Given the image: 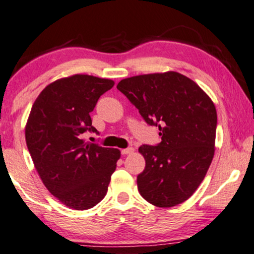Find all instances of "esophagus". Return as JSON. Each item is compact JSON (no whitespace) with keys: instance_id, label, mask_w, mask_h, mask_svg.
Returning <instances> with one entry per match:
<instances>
[{"instance_id":"obj_1","label":"esophagus","mask_w":254,"mask_h":254,"mask_svg":"<svg viewBox=\"0 0 254 254\" xmlns=\"http://www.w3.org/2000/svg\"><path fill=\"white\" fill-rule=\"evenodd\" d=\"M133 153H134V148L133 147L126 148V149L121 150V154H123V155H129V154H133Z\"/></svg>"}]
</instances>
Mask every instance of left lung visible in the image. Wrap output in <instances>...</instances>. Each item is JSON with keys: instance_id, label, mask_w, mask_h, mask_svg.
<instances>
[{"instance_id": "1", "label": "left lung", "mask_w": 254, "mask_h": 254, "mask_svg": "<svg viewBox=\"0 0 254 254\" xmlns=\"http://www.w3.org/2000/svg\"><path fill=\"white\" fill-rule=\"evenodd\" d=\"M147 124L159 127L161 142L143 144L146 167L137 189L147 202L171 207L186 202L202 183L215 155L217 112L195 81L175 71L123 79L117 86Z\"/></svg>"}]
</instances>
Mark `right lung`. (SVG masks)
Returning a JSON list of instances; mask_svg holds the SVG:
<instances>
[{"label": "right lung", "mask_w": 254, "mask_h": 254, "mask_svg": "<svg viewBox=\"0 0 254 254\" xmlns=\"http://www.w3.org/2000/svg\"><path fill=\"white\" fill-rule=\"evenodd\" d=\"M114 86L112 79L73 74L49 84L32 105L25 141L43 184L59 202L87 210L106 196L121 153L86 142L83 134L97 131L90 113L100 95Z\"/></svg>", "instance_id": "obj_1"}]
</instances>
